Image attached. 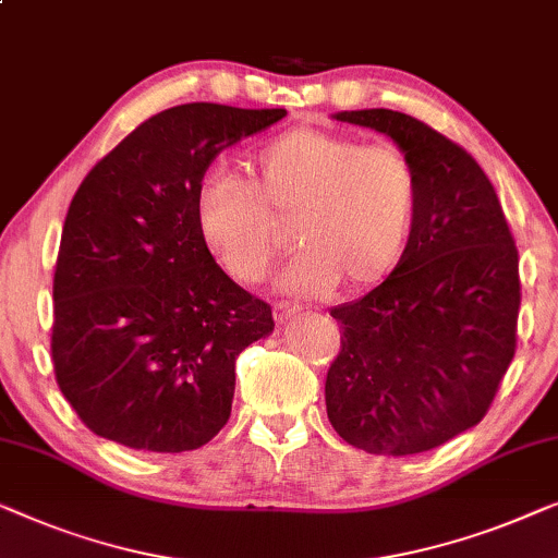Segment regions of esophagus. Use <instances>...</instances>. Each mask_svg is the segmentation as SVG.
Here are the masks:
<instances>
[{
    "label": "esophagus",
    "mask_w": 558,
    "mask_h": 558,
    "mask_svg": "<svg viewBox=\"0 0 558 558\" xmlns=\"http://www.w3.org/2000/svg\"><path fill=\"white\" fill-rule=\"evenodd\" d=\"M302 306L294 304V302H274V319L279 322V325H284L287 319H292L294 314H299Z\"/></svg>",
    "instance_id": "1"
}]
</instances>
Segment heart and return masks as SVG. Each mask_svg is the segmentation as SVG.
<instances>
[{
    "label": "heart",
    "mask_w": 558,
    "mask_h": 558,
    "mask_svg": "<svg viewBox=\"0 0 558 558\" xmlns=\"http://www.w3.org/2000/svg\"><path fill=\"white\" fill-rule=\"evenodd\" d=\"M420 179L395 143L294 128L259 145L246 181L216 173L196 193V226L208 252L239 284H256L287 244L292 223L302 246L277 287L327 294L342 281L365 292L405 259L415 233Z\"/></svg>",
    "instance_id": "obj_1"
}]
</instances>
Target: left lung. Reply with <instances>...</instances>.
Here are the masks:
<instances>
[{"mask_svg":"<svg viewBox=\"0 0 558 558\" xmlns=\"http://www.w3.org/2000/svg\"><path fill=\"white\" fill-rule=\"evenodd\" d=\"M335 118L408 153L420 206L398 269L329 312L342 347L327 373V415L367 453H425L481 423L511 365L519 252L488 175L458 143L398 110Z\"/></svg>","mask_w":558,"mask_h":558,"instance_id":"left-lung-1","label":"left lung"}]
</instances>
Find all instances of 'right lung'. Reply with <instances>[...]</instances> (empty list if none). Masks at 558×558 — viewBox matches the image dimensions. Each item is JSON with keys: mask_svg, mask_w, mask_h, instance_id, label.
I'll use <instances>...</instances> for the list:
<instances>
[{"mask_svg": "<svg viewBox=\"0 0 558 558\" xmlns=\"http://www.w3.org/2000/svg\"><path fill=\"white\" fill-rule=\"evenodd\" d=\"M284 116L175 105L80 183L54 266L52 362L64 400L100 438L183 453L229 420L236 357L274 319L201 241L196 193L223 148Z\"/></svg>", "mask_w": 558, "mask_h": 558, "instance_id": "add662e5", "label": "right lung"}]
</instances>
